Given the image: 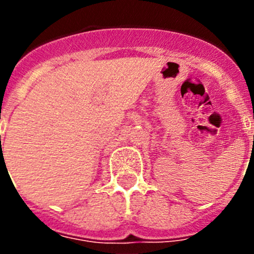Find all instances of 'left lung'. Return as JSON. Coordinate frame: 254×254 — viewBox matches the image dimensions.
Wrapping results in <instances>:
<instances>
[{
	"mask_svg": "<svg viewBox=\"0 0 254 254\" xmlns=\"http://www.w3.org/2000/svg\"><path fill=\"white\" fill-rule=\"evenodd\" d=\"M253 117H254V116H253ZM253 141H254V136H253ZM253 143H254V142H253Z\"/></svg>",
	"mask_w": 254,
	"mask_h": 254,
	"instance_id": "8db88e82",
	"label": "left lung"
}]
</instances>
